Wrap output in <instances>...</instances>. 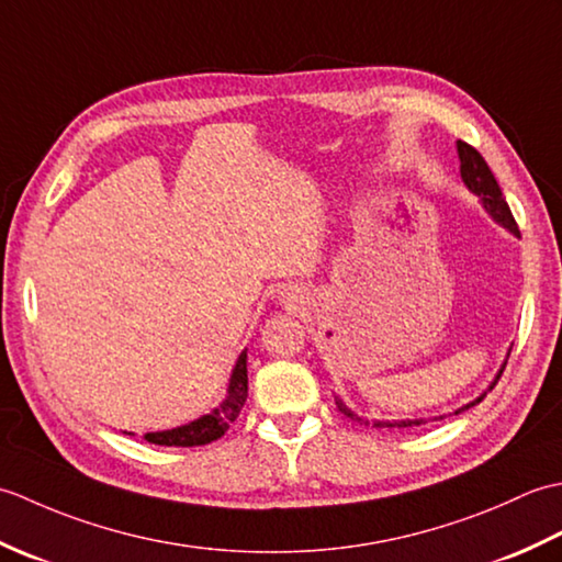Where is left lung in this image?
Listing matches in <instances>:
<instances>
[{
	"instance_id": "left-lung-1",
	"label": "left lung",
	"mask_w": 562,
	"mask_h": 562,
	"mask_svg": "<svg viewBox=\"0 0 562 562\" xmlns=\"http://www.w3.org/2000/svg\"><path fill=\"white\" fill-rule=\"evenodd\" d=\"M457 149H459L461 178H463L465 188H469L471 193H475V195L481 198L483 207L487 210V214H491V217H493L497 224H503L507 232L519 236V226H517L515 217H512L509 205H507L505 198H503V190H499V186H497V181H495V176H493V171H491V166L485 164V159L481 157V151L473 149L471 145H465V142H461V139L457 142ZM505 364H507V362H505ZM505 364H503V369H505ZM503 369H499V374H503ZM499 374L495 376L491 389L497 384ZM483 396H485V393H481V396L475 398V401L465 403L463 408L457 411V415H459L461 411H469L471 405L481 403ZM336 405H338V411H340L345 417H350V420H357L360 425H369V420H364V417H360V415H355V413L348 408V405H345L338 396H336ZM439 420H441V417H439ZM425 423H427V420H396V423H381V420H374L372 425H374V427H398V429H401V427H415V425H425Z\"/></svg>"
}]
</instances>
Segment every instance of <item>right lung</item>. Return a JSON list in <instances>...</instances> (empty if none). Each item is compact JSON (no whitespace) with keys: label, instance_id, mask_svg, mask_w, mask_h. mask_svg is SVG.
I'll use <instances>...</instances> for the list:
<instances>
[{"label":"right lung","instance_id":"1","mask_svg":"<svg viewBox=\"0 0 562 562\" xmlns=\"http://www.w3.org/2000/svg\"><path fill=\"white\" fill-rule=\"evenodd\" d=\"M248 396V372H246V350L238 355L234 364V372L229 379V389H226V398L220 403V408L212 413L198 417V420L173 427V429H161V432H147L145 439L149 445L159 447H202L210 445V441L220 439L229 425L236 420L238 413H241L244 403ZM133 435V432H127Z\"/></svg>","mask_w":562,"mask_h":562}]
</instances>
